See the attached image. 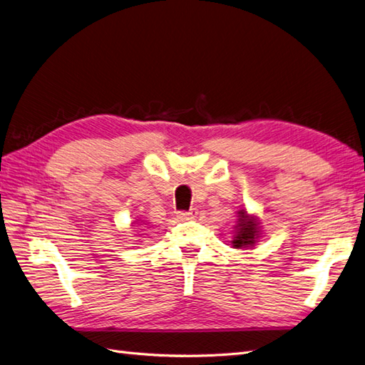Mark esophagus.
Listing matches in <instances>:
<instances>
[{
	"instance_id": "34e87169",
	"label": "esophagus",
	"mask_w": 365,
	"mask_h": 365,
	"mask_svg": "<svg viewBox=\"0 0 365 365\" xmlns=\"http://www.w3.org/2000/svg\"><path fill=\"white\" fill-rule=\"evenodd\" d=\"M197 213H198V210H197V209L181 210V212H178V217H180L181 220H192V218L197 217Z\"/></svg>"
}]
</instances>
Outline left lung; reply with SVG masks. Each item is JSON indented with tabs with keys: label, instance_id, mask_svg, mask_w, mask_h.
I'll list each match as a JSON object with an SVG mask.
<instances>
[{
	"label": "left lung",
	"instance_id": "1",
	"mask_svg": "<svg viewBox=\"0 0 365 365\" xmlns=\"http://www.w3.org/2000/svg\"><path fill=\"white\" fill-rule=\"evenodd\" d=\"M238 221H237V232L232 240L234 246L237 247H246V246H252L255 243V238L259 237V225L257 221L247 215L245 210L238 212Z\"/></svg>",
	"mask_w": 365,
	"mask_h": 365
}]
</instances>
